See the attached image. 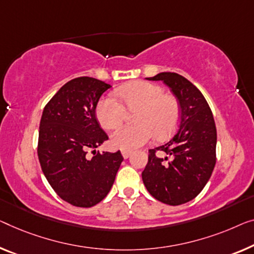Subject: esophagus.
Wrapping results in <instances>:
<instances>
[{
    "label": "esophagus",
    "mask_w": 254,
    "mask_h": 254,
    "mask_svg": "<svg viewBox=\"0 0 254 254\" xmlns=\"http://www.w3.org/2000/svg\"><path fill=\"white\" fill-rule=\"evenodd\" d=\"M122 155H123V157L126 158V160H127V158L130 157L131 151H130V150H122Z\"/></svg>",
    "instance_id": "1"
}]
</instances>
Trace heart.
Returning a JSON list of instances; mask_svg holds the SVG:
<instances>
[{"instance_id": "heart-1", "label": "heart", "mask_w": 254, "mask_h": 254, "mask_svg": "<svg viewBox=\"0 0 254 254\" xmlns=\"http://www.w3.org/2000/svg\"><path fill=\"white\" fill-rule=\"evenodd\" d=\"M116 97H104L96 107V117L104 128L120 126L126 109L135 111L132 127H120L111 135L112 145L132 150L156 138H165L175 130L180 117L179 103L175 97L164 94L161 86L147 82H133L116 90Z\"/></svg>"}]
</instances>
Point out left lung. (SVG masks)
Listing matches in <instances>:
<instances>
[{"label":"left lung","instance_id":"left-lung-1","mask_svg":"<svg viewBox=\"0 0 254 254\" xmlns=\"http://www.w3.org/2000/svg\"><path fill=\"white\" fill-rule=\"evenodd\" d=\"M148 81H162L179 101L180 124L168 142L150 149L142 181L149 194L169 205L194 199L215 165L217 128L205 98L181 75L163 71ZM160 151L166 156L154 154Z\"/></svg>","mask_w":254,"mask_h":254}]
</instances>
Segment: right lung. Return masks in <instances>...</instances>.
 <instances>
[{
	"label": "right lung",
	"mask_w": 254,
	"mask_h": 254,
	"mask_svg": "<svg viewBox=\"0 0 254 254\" xmlns=\"http://www.w3.org/2000/svg\"><path fill=\"white\" fill-rule=\"evenodd\" d=\"M109 88L93 77L71 79L52 97L41 117V168L59 197L74 206L91 207L103 200L123 162L120 150H96L108 139L97 121L96 107ZM91 149L94 156L89 158Z\"/></svg>",
	"instance_id": "1"
}]
</instances>
